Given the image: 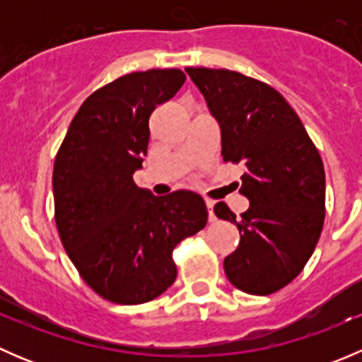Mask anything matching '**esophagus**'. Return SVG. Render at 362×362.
I'll list each match as a JSON object with an SVG mask.
<instances>
[{
    "label": "esophagus",
    "mask_w": 362,
    "mask_h": 362,
    "mask_svg": "<svg viewBox=\"0 0 362 362\" xmlns=\"http://www.w3.org/2000/svg\"><path fill=\"white\" fill-rule=\"evenodd\" d=\"M206 208H208V215H210V221H215V215H214V202H211V199H206Z\"/></svg>",
    "instance_id": "obj_1"
}]
</instances>
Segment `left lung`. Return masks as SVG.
Instances as JSON below:
<instances>
[{
    "label": "left lung",
    "mask_w": 362,
    "mask_h": 362,
    "mask_svg": "<svg viewBox=\"0 0 362 362\" xmlns=\"http://www.w3.org/2000/svg\"><path fill=\"white\" fill-rule=\"evenodd\" d=\"M221 126L222 159L243 163L240 192L250 202L233 222L240 243L224 259L236 289L268 296L291 284L315 250L326 211V173L319 151L282 94L229 69L185 68Z\"/></svg>",
    "instance_id": "8db88e82"
}]
</instances>
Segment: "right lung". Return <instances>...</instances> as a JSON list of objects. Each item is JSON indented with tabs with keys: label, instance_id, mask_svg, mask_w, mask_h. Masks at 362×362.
<instances>
[{
	"label": "right lung",
	"instance_id": "right-lung-1",
	"mask_svg": "<svg viewBox=\"0 0 362 362\" xmlns=\"http://www.w3.org/2000/svg\"><path fill=\"white\" fill-rule=\"evenodd\" d=\"M185 82L182 69L134 71L90 94L56 156V226L87 286L112 303L141 305L177 279L173 249L206 226L191 191L154 196L133 173L147 156L148 119Z\"/></svg>",
	"mask_w": 362,
	"mask_h": 362
}]
</instances>
